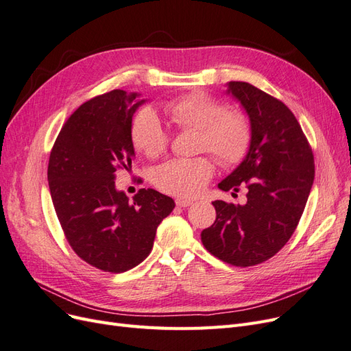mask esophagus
<instances>
[{
	"instance_id": "esophagus-1",
	"label": "esophagus",
	"mask_w": 351,
	"mask_h": 351,
	"mask_svg": "<svg viewBox=\"0 0 351 351\" xmlns=\"http://www.w3.org/2000/svg\"><path fill=\"white\" fill-rule=\"evenodd\" d=\"M176 204H177V206H180V208H187V206H190V205L193 204V200H189V199H177Z\"/></svg>"
}]
</instances>
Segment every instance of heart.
<instances>
[{
	"label": "heart",
	"instance_id": "heart-1",
	"mask_svg": "<svg viewBox=\"0 0 351 351\" xmlns=\"http://www.w3.org/2000/svg\"><path fill=\"white\" fill-rule=\"evenodd\" d=\"M164 111L178 129L197 130V151L212 154L221 165H237L247 155L252 141L247 119L237 110L224 108L210 95H183L167 102ZM130 137L136 149L151 159L161 156L169 143V134L152 108H143L134 115ZM214 171V162L208 156L177 158L156 167L152 182L168 195L195 197L205 189Z\"/></svg>",
	"mask_w": 351,
	"mask_h": 351
}]
</instances>
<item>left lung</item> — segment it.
Wrapping results in <instances>:
<instances>
[{"label":"left lung","mask_w":351,"mask_h":351,"mask_svg":"<svg viewBox=\"0 0 351 351\" xmlns=\"http://www.w3.org/2000/svg\"><path fill=\"white\" fill-rule=\"evenodd\" d=\"M227 93L246 110L252 141L243 162L218 187L236 193L246 187L247 202H212L217 219L200 237L215 258L244 268L268 261L290 240L311 193L315 164L285 104L246 82H230Z\"/></svg>","instance_id":"8db88e82"}]
</instances>
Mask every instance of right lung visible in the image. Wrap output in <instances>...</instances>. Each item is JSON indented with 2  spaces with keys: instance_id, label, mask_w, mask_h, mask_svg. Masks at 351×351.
<instances>
[{
  "instance_id": "add662e5",
  "label": "right lung",
  "mask_w": 351,
  "mask_h": 351,
  "mask_svg": "<svg viewBox=\"0 0 351 351\" xmlns=\"http://www.w3.org/2000/svg\"><path fill=\"white\" fill-rule=\"evenodd\" d=\"M115 89L74 111L52 146L48 184L56 214L77 256L105 272H125L151 253L171 197L141 189L129 200L115 174L132 169V120L145 99Z\"/></svg>"
}]
</instances>
